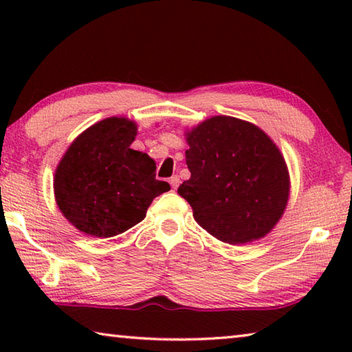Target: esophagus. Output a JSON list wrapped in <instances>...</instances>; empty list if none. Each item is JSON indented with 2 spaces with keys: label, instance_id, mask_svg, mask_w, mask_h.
<instances>
[{
  "label": "esophagus",
  "instance_id": "1",
  "mask_svg": "<svg viewBox=\"0 0 352 352\" xmlns=\"http://www.w3.org/2000/svg\"><path fill=\"white\" fill-rule=\"evenodd\" d=\"M169 183H170L172 189H177V188H178V184H180V177H178V175H172V177H170V180H169Z\"/></svg>",
  "mask_w": 352,
  "mask_h": 352
}]
</instances>
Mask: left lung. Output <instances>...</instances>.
Returning a JSON list of instances; mask_svg holds the SVG:
<instances>
[{"label": "left lung", "instance_id": "left-lung-1", "mask_svg": "<svg viewBox=\"0 0 352 352\" xmlns=\"http://www.w3.org/2000/svg\"><path fill=\"white\" fill-rule=\"evenodd\" d=\"M190 178L178 194L201 228L230 245L265 237L290 195L283 152L256 124L217 115L184 130Z\"/></svg>", "mask_w": 352, "mask_h": 352}]
</instances>
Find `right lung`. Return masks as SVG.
<instances>
[{"label":"right lung","mask_w":352,"mask_h":352,"mask_svg":"<svg viewBox=\"0 0 352 352\" xmlns=\"http://www.w3.org/2000/svg\"><path fill=\"white\" fill-rule=\"evenodd\" d=\"M136 122L111 116L71 142L54 172V197L63 217L87 236L113 237L146 217L157 195L169 190L155 178L153 158L133 151Z\"/></svg>","instance_id":"add662e5"}]
</instances>
